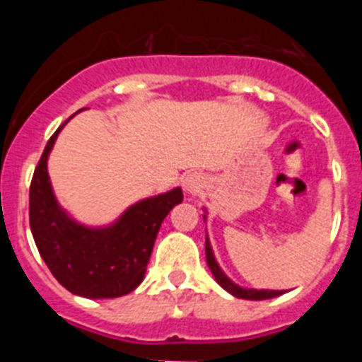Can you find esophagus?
<instances>
[{"instance_id": "esophagus-1", "label": "esophagus", "mask_w": 362, "mask_h": 362, "mask_svg": "<svg viewBox=\"0 0 362 362\" xmlns=\"http://www.w3.org/2000/svg\"><path fill=\"white\" fill-rule=\"evenodd\" d=\"M204 187V177L201 174H197V172H192V174H188L187 177L183 179V188L187 194H190V196H196V194H199L201 188Z\"/></svg>"}]
</instances>
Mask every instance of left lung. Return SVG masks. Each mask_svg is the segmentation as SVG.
Masks as SVG:
<instances>
[{"mask_svg": "<svg viewBox=\"0 0 362 362\" xmlns=\"http://www.w3.org/2000/svg\"><path fill=\"white\" fill-rule=\"evenodd\" d=\"M206 219V216H204ZM204 252H206V263H209L210 272L214 274L217 283L223 286L228 293H232L233 297H239V299H250V300H264V299H272V297H277L281 293H284L283 290H255V288H243L239 284L233 283L232 279L226 277V274L221 270V267L217 264L216 255L212 252V246H210L209 235H206V243H204Z\"/></svg>", "mask_w": 362, "mask_h": 362, "instance_id": "left-lung-1", "label": "left lung"}]
</instances>
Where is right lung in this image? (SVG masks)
Masks as SVG:
<instances>
[{"mask_svg":"<svg viewBox=\"0 0 362 362\" xmlns=\"http://www.w3.org/2000/svg\"><path fill=\"white\" fill-rule=\"evenodd\" d=\"M66 123L52 134L34 170L28 206L32 235L45 264L69 292L86 299L127 296L145 279L163 219L183 201V190L177 187L137 201L108 226L81 225L59 206L47 170L50 150Z\"/></svg>","mask_w":362,"mask_h":362,"instance_id":"obj_1","label":"right lung"}]
</instances>
